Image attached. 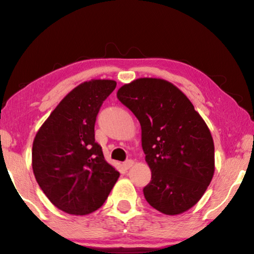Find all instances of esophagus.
I'll return each mask as SVG.
<instances>
[{
	"label": "esophagus",
	"instance_id": "1",
	"mask_svg": "<svg viewBox=\"0 0 254 254\" xmlns=\"http://www.w3.org/2000/svg\"><path fill=\"white\" fill-rule=\"evenodd\" d=\"M133 165H134V162L133 161L127 160V162H124V163H123V168L126 169V170H128V169H131Z\"/></svg>",
	"mask_w": 254,
	"mask_h": 254
}]
</instances>
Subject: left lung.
Wrapping results in <instances>:
<instances>
[{
	"instance_id": "1",
	"label": "left lung",
	"mask_w": 254,
	"mask_h": 254,
	"mask_svg": "<svg viewBox=\"0 0 254 254\" xmlns=\"http://www.w3.org/2000/svg\"><path fill=\"white\" fill-rule=\"evenodd\" d=\"M141 126V146L151 180L143 195L168 215L188 211L202 198L214 175L211 132L180 89L163 78L141 77L117 90Z\"/></svg>"
}]
</instances>
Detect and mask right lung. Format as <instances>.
Segmentation results:
<instances>
[{"label":"right lung","mask_w":254,"mask_h":254,"mask_svg":"<svg viewBox=\"0 0 254 254\" xmlns=\"http://www.w3.org/2000/svg\"><path fill=\"white\" fill-rule=\"evenodd\" d=\"M113 79H91L68 92L39 128L32 166L45 196L68 214L92 213L107 199L120 172L94 141V123Z\"/></svg>","instance_id":"add662e5"}]
</instances>
